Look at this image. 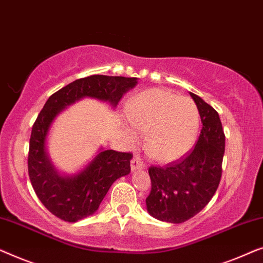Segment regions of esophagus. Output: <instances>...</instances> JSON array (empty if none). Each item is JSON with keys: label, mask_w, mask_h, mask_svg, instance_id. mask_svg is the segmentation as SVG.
I'll use <instances>...</instances> for the list:
<instances>
[{"label": "esophagus", "mask_w": 263, "mask_h": 263, "mask_svg": "<svg viewBox=\"0 0 263 263\" xmlns=\"http://www.w3.org/2000/svg\"><path fill=\"white\" fill-rule=\"evenodd\" d=\"M142 168H144L143 161L140 160L138 156L133 157L132 160H131V169H132V172H135V170H137V169H142Z\"/></svg>", "instance_id": "34e87169"}]
</instances>
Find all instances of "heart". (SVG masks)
Instances as JSON below:
<instances>
[{
    "label": "heart",
    "instance_id": "b5f03b06",
    "mask_svg": "<svg viewBox=\"0 0 263 263\" xmlns=\"http://www.w3.org/2000/svg\"><path fill=\"white\" fill-rule=\"evenodd\" d=\"M127 132L133 140L146 132V149L161 162L180 160L197 139L200 116L193 100L164 89H147L128 105ZM137 129L136 130L135 128Z\"/></svg>",
    "mask_w": 263,
    "mask_h": 263
}]
</instances>
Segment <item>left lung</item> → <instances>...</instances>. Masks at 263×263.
<instances>
[{
  "label": "left lung",
  "mask_w": 263,
  "mask_h": 263,
  "mask_svg": "<svg viewBox=\"0 0 263 263\" xmlns=\"http://www.w3.org/2000/svg\"><path fill=\"white\" fill-rule=\"evenodd\" d=\"M190 94L202 123L194 149L182 160L149 168L147 211L157 219L174 224L191 219L209 204L219 186L225 151V135L218 112L198 95Z\"/></svg>",
  "instance_id": "1"
}]
</instances>
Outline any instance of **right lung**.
Masks as SVG:
<instances>
[{"mask_svg": "<svg viewBox=\"0 0 263 263\" xmlns=\"http://www.w3.org/2000/svg\"><path fill=\"white\" fill-rule=\"evenodd\" d=\"M136 77L91 75L63 87L47 100L32 127L28 150V175L43 205L59 219L75 223L93 214L117 179L131 172V153L101 151L82 172L61 176L46 155L45 142L57 114L77 100L95 98L117 106Z\"/></svg>", "mask_w": 263, "mask_h": 263, "instance_id": "1", "label": "right lung"}]
</instances>
